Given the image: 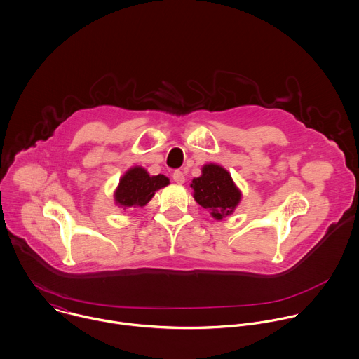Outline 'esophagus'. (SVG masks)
Wrapping results in <instances>:
<instances>
[{
  "mask_svg": "<svg viewBox=\"0 0 359 359\" xmlns=\"http://www.w3.org/2000/svg\"><path fill=\"white\" fill-rule=\"evenodd\" d=\"M172 178H174V181H175L177 184H184V182H185V175H184L182 171H174Z\"/></svg>",
  "mask_w": 359,
  "mask_h": 359,
  "instance_id": "obj_1",
  "label": "esophagus"
}]
</instances>
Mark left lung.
Here are the masks:
<instances>
[{
	"label": "left lung",
	"mask_w": 359,
	"mask_h": 359,
	"mask_svg": "<svg viewBox=\"0 0 359 359\" xmlns=\"http://www.w3.org/2000/svg\"><path fill=\"white\" fill-rule=\"evenodd\" d=\"M191 188L194 189V199L208 209L216 220L230 216L243 196L230 172L215 163L202 167L201 177L192 180Z\"/></svg>",
	"instance_id": "8db88e82"
}]
</instances>
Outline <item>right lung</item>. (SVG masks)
<instances>
[{
  "label": "right lung",
  "mask_w": 359,
  "mask_h": 359,
  "mask_svg": "<svg viewBox=\"0 0 359 359\" xmlns=\"http://www.w3.org/2000/svg\"><path fill=\"white\" fill-rule=\"evenodd\" d=\"M168 184L170 180L165 175H150L146 168L135 165L129 168L119 180V185L114 192L115 205L122 209L137 206L143 208L151 201L158 189L167 187Z\"/></svg>",
  "instance_id": "right-lung-1"
}]
</instances>
